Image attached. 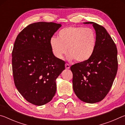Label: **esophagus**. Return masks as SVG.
Segmentation results:
<instances>
[{
    "label": "esophagus",
    "instance_id": "34e87169",
    "mask_svg": "<svg viewBox=\"0 0 125 125\" xmlns=\"http://www.w3.org/2000/svg\"><path fill=\"white\" fill-rule=\"evenodd\" d=\"M65 68L67 69H68L70 68V65H69L68 64H67V63H66V64H65Z\"/></svg>",
    "mask_w": 125,
    "mask_h": 125
}]
</instances>
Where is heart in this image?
<instances>
[{
    "label": "heart",
    "instance_id": "heart-1",
    "mask_svg": "<svg viewBox=\"0 0 125 125\" xmlns=\"http://www.w3.org/2000/svg\"><path fill=\"white\" fill-rule=\"evenodd\" d=\"M53 56L58 60L67 53L69 60L78 62L88 61L92 56L96 46V35L90 28L82 26H69L59 31L58 38L52 37L50 40Z\"/></svg>",
    "mask_w": 125,
    "mask_h": 125
}]
</instances>
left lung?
Here are the masks:
<instances>
[{"mask_svg":"<svg viewBox=\"0 0 125 125\" xmlns=\"http://www.w3.org/2000/svg\"><path fill=\"white\" fill-rule=\"evenodd\" d=\"M92 24L96 33V46L88 61L72 65L73 88L80 100L86 103L99 102L110 90L117 71V51L110 35L102 26Z\"/></svg>","mask_w":125,"mask_h":125,"instance_id":"8db88e82","label":"left lung"}]
</instances>
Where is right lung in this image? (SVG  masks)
<instances>
[{"mask_svg":"<svg viewBox=\"0 0 125 125\" xmlns=\"http://www.w3.org/2000/svg\"><path fill=\"white\" fill-rule=\"evenodd\" d=\"M61 24L39 22L29 25L17 36L12 52L16 88L33 105L52 100L56 92V80L65 69V62L53 54L50 40Z\"/></svg>","mask_w":125,"mask_h":125,"instance_id":"obj_1","label":"right lung"}]
</instances>
